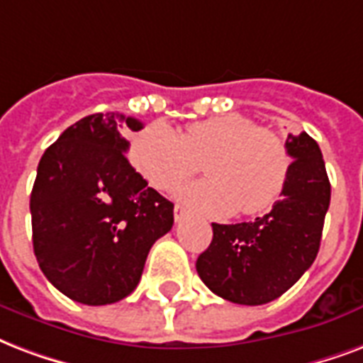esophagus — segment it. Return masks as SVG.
I'll return each instance as SVG.
<instances>
[{"instance_id":"34e87169","label":"esophagus","mask_w":363,"mask_h":363,"mask_svg":"<svg viewBox=\"0 0 363 363\" xmlns=\"http://www.w3.org/2000/svg\"><path fill=\"white\" fill-rule=\"evenodd\" d=\"M173 213H175V223H181V220H184V217L188 215V211L182 206H175Z\"/></svg>"}]
</instances>
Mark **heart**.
<instances>
[{"label": "heart", "mask_w": 363, "mask_h": 363, "mask_svg": "<svg viewBox=\"0 0 363 363\" xmlns=\"http://www.w3.org/2000/svg\"><path fill=\"white\" fill-rule=\"evenodd\" d=\"M203 160L209 179L182 186L179 200L211 217L272 209L291 173L286 140L242 114L194 121L182 135L165 123H152L131 143L135 169L162 192L181 186Z\"/></svg>", "instance_id": "heart-1"}]
</instances>
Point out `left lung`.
<instances>
[{"label":"left lung","instance_id":"obj_1","mask_svg":"<svg viewBox=\"0 0 363 363\" xmlns=\"http://www.w3.org/2000/svg\"><path fill=\"white\" fill-rule=\"evenodd\" d=\"M293 163L281 200L251 223L217 225L196 270L215 295L267 304L289 289L316 259L331 200L322 150L308 133L287 135Z\"/></svg>","mask_w":363,"mask_h":363}]
</instances>
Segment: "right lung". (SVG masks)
Returning <instances> with one entry per match:
<instances>
[{"instance_id":"1","label":"right lung","mask_w":363,"mask_h":363,"mask_svg":"<svg viewBox=\"0 0 363 363\" xmlns=\"http://www.w3.org/2000/svg\"><path fill=\"white\" fill-rule=\"evenodd\" d=\"M123 114H91L66 129L38 165L30 213L41 272L76 303L101 306L135 291L146 257L173 226V203L125 157Z\"/></svg>"}]
</instances>
